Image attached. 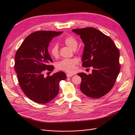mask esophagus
<instances>
[{"label": "esophagus", "instance_id": "34e87169", "mask_svg": "<svg viewBox=\"0 0 135 135\" xmlns=\"http://www.w3.org/2000/svg\"><path fill=\"white\" fill-rule=\"evenodd\" d=\"M74 75L73 74H71V73H67V77H71Z\"/></svg>", "mask_w": 135, "mask_h": 135}]
</instances>
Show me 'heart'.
Segmentation results:
<instances>
[{
  "label": "heart",
  "instance_id": "heart-1",
  "mask_svg": "<svg viewBox=\"0 0 135 135\" xmlns=\"http://www.w3.org/2000/svg\"><path fill=\"white\" fill-rule=\"evenodd\" d=\"M65 44L73 50L76 49L78 43L77 40L74 37L69 36L64 39ZM50 53L54 58H57L58 56V46L57 43H55L50 49ZM78 62L76 59H64L59 62L57 64V68L58 70H62L67 72H73L75 70L76 65Z\"/></svg>",
  "mask_w": 135,
  "mask_h": 135
}]
</instances>
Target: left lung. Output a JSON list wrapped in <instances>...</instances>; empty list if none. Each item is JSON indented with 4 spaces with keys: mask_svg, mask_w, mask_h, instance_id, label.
<instances>
[{
    "mask_svg": "<svg viewBox=\"0 0 135 135\" xmlns=\"http://www.w3.org/2000/svg\"><path fill=\"white\" fill-rule=\"evenodd\" d=\"M72 32L80 36L84 44L82 66L93 68L88 75L77 74L82 79L81 91L88 97L100 98L111 91L120 71L119 50L110 38L94 28Z\"/></svg>",
    "mask_w": 135,
    "mask_h": 135,
    "instance_id": "8db88e82",
    "label": "left lung"
}]
</instances>
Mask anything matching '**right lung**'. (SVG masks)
Wrapping results in <instances>:
<instances>
[{"instance_id":"obj_1","label":"right lung","mask_w":135,"mask_h":135,"mask_svg":"<svg viewBox=\"0 0 135 135\" xmlns=\"http://www.w3.org/2000/svg\"><path fill=\"white\" fill-rule=\"evenodd\" d=\"M63 32L41 31L35 32L25 39L15 56V70L20 87L31 100L46 103L57 96L59 83L66 79L63 72L44 77V71H53V62L48 52L49 42Z\"/></svg>"}]
</instances>
